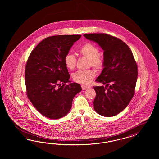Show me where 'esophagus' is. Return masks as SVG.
Wrapping results in <instances>:
<instances>
[{"mask_svg":"<svg viewBox=\"0 0 159 159\" xmlns=\"http://www.w3.org/2000/svg\"><path fill=\"white\" fill-rule=\"evenodd\" d=\"M89 88H90V87L86 86H84V85H82V90H87Z\"/></svg>","mask_w":159,"mask_h":159,"instance_id":"1","label":"esophagus"}]
</instances>
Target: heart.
Wrapping results in <instances>:
<instances>
[{"mask_svg":"<svg viewBox=\"0 0 159 159\" xmlns=\"http://www.w3.org/2000/svg\"><path fill=\"white\" fill-rule=\"evenodd\" d=\"M82 57L89 59V65L92 66L97 70H101L104 66L103 58L99 55L98 49L92 43H86L79 49ZM64 63L67 69L73 70L76 65V58L71 53H67L64 58ZM96 76V72L93 69L79 70L73 75L75 82L83 84H90Z\"/></svg>","mask_w":159,"mask_h":159,"instance_id":"b5f03b06","label":"heart"}]
</instances>
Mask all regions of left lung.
<instances>
[{
	"mask_svg": "<svg viewBox=\"0 0 159 159\" xmlns=\"http://www.w3.org/2000/svg\"><path fill=\"white\" fill-rule=\"evenodd\" d=\"M104 51V66L96 81L104 86H94L97 113L111 117L123 111L135 94L138 66L130 48L121 39L104 33L84 34Z\"/></svg>",
	"mask_w": 159,
	"mask_h": 159,
	"instance_id": "obj_1",
	"label": "left lung"
}]
</instances>
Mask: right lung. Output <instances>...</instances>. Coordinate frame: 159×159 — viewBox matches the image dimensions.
Returning <instances> with one entry per match:
<instances>
[{
  "mask_svg": "<svg viewBox=\"0 0 159 159\" xmlns=\"http://www.w3.org/2000/svg\"><path fill=\"white\" fill-rule=\"evenodd\" d=\"M80 35L49 37L36 46L29 56L25 70L27 96L39 112L50 119L66 116L80 85L69 80L64 63L74 43ZM70 83L68 85L65 84Z\"/></svg>",
  "mask_w": 159,
  "mask_h": 159,
  "instance_id": "obj_1",
  "label": "right lung"
}]
</instances>
